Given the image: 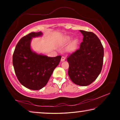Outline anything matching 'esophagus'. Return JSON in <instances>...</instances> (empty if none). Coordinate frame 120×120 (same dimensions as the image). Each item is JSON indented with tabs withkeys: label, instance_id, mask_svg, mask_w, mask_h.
<instances>
[{
	"label": "esophagus",
	"instance_id": "1",
	"mask_svg": "<svg viewBox=\"0 0 120 120\" xmlns=\"http://www.w3.org/2000/svg\"><path fill=\"white\" fill-rule=\"evenodd\" d=\"M65 60H66V58L65 57H64V56H62V58H61V61L62 62H63V61H65Z\"/></svg>",
	"mask_w": 120,
	"mask_h": 120
}]
</instances>
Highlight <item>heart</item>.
<instances>
[{"label": "heart", "instance_id": "b5f03b06", "mask_svg": "<svg viewBox=\"0 0 120 120\" xmlns=\"http://www.w3.org/2000/svg\"><path fill=\"white\" fill-rule=\"evenodd\" d=\"M70 41H71V38H70L68 37L66 38V41L67 42H70ZM77 41L75 40L70 44L69 46H68V51H69V52L74 51L76 50V49L77 48Z\"/></svg>", "mask_w": 120, "mask_h": 120}]
</instances>
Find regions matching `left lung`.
I'll return each instance as SVG.
<instances>
[{"instance_id": "left-lung-1", "label": "left lung", "mask_w": 120, "mask_h": 120, "mask_svg": "<svg viewBox=\"0 0 120 120\" xmlns=\"http://www.w3.org/2000/svg\"><path fill=\"white\" fill-rule=\"evenodd\" d=\"M80 32L84 36L80 48L67 58L68 75L75 84L86 86L92 84L100 74L104 48L96 34L83 30Z\"/></svg>"}]
</instances>
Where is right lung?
<instances>
[{"label": "right lung", "mask_w": 120, "mask_h": 120, "mask_svg": "<svg viewBox=\"0 0 120 120\" xmlns=\"http://www.w3.org/2000/svg\"><path fill=\"white\" fill-rule=\"evenodd\" d=\"M41 32H32L18 42L13 56V64L20 83L27 88L40 90L47 84L61 56L49 57L33 51L32 38L41 36Z\"/></svg>", "instance_id": "1"}]
</instances>
